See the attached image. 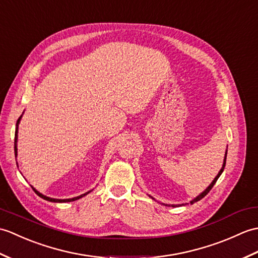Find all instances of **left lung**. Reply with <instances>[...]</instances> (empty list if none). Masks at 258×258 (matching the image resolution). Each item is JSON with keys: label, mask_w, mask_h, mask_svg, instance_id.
Listing matches in <instances>:
<instances>
[{"label": "left lung", "mask_w": 258, "mask_h": 258, "mask_svg": "<svg viewBox=\"0 0 258 258\" xmlns=\"http://www.w3.org/2000/svg\"><path fill=\"white\" fill-rule=\"evenodd\" d=\"M226 156H227V150L225 151V157H224V160H223V165H222L221 170L219 171V173H217V175L214 177V180L211 182V184H210V185H209L207 188H205V190H204L202 193H200L197 198H194L193 200H191V201H190V203H191V204H193V203H196V202L200 201V200H202V199H203L205 196H207V194H208V193L211 191V188L213 187V185H214L215 183H216L217 179H219V177H220V175L222 174L223 171H224V168H225V163H226ZM149 197H150L152 200H154V199H153L151 196H149ZM162 204H163V203H162ZM185 204H188V203H185ZM185 204L183 203V204H177V205H175V204H167V205L163 204V205H165V207H172V208H175V207H182V205H185Z\"/></svg>", "instance_id": "obj_1"}]
</instances>
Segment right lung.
I'll return each instance as SVG.
<instances>
[{
    "label": "right lung",
    "instance_id": "right-lung-1",
    "mask_svg": "<svg viewBox=\"0 0 258 258\" xmlns=\"http://www.w3.org/2000/svg\"><path fill=\"white\" fill-rule=\"evenodd\" d=\"M23 113H24V111H23ZM23 113H22V116H23ZM22 116L17 119V122H16V129H15V139H14V152H15V158L17 157V134H19V124H20V121H21V119H22ZM16 164H17V162H16ZM32 188L34 190V192H35L37 196L39 197V198H42V199H44V200H46V201H49V202H55V203H66V202H73V201H76V200H79V199H82V198H84L85 196H87L88 193H90L91 191L93 190H90V191H88V192H86V193H84V194H82V196H79V197H75V198H72V199H54V198H49V197H46V196H44V194H42L41 192H38L35 187L34 186H32Z\"/></svg>",
    "mask_w": 258,
    "mask_h": 258
}]
</instances>
